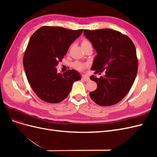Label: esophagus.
<instances>
[{"mask_svg": "<svg viewBox=\"0 0 157 157\" xmlns=\"http://www.w3.org/2000/svg\"><path fill=\"white\" fill-rule=\"evenodd\" d=\"M81 80H83V81H85V82H88L90 80V78L88 77H87L86 75H82V77H81Z\"/></svg>", "mask_w": 157, "mask_h": 157, "instance_id": "obj_1", "label": "esophagus"}]
</instances>
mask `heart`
Listing matches in <instances>:
<instances>
[{"mask_svg": "<svg viewBox=\"0 0 157 157\" xmlns=\"http://www.w3.org/2000/svg\"><path fill=\"white\" fill-rule=\"evenodd\" d=\"M90 44L91 43H90V41H88L86 39H84V40H82V41L81 42V46H82V47H83V46H85ZM73 67L76 69L81 71L86 67V65L82 63H80V62H75L73 63Z\"/></svg>", "mask_w": 157, "mask_h": 157, "instance_id": "1", "label": "heart"}]
</instances>
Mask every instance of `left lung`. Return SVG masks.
Wrapping results in <instances>:
<instances>
[{"mask_svg": "<svg viewBox=\"0 0 157 157\" xmlns=\"http://www.w3.org/2000/svg\"><path fill=\"white\" fill-rule=\"evenodd\" d=\"M84 33L98 54L91 69L96 71L95 74L105 70V75L99 78L90 77L98 88L90 96L99 105H115L126 96L134 82L138 64L136 47L129 37L115 30L85 29Z\"/></svg>", "mask_w": 157, "mask_h": 157, "instance_id": "8db88e82", "label": "left lung"}]
</instances>
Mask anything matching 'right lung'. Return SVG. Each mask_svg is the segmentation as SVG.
I'll list each match as a JSON object with an SVG mask.
<instances>
[{"instance_id": "add662e5", "label": "right lung", "mask_w": 157, "mask_h": 157, "mask_svg": "<svg viewBox=\"0 0 157 157\" xmlns=\"http://www.w3.org/2000/svg\"><path fill=\"white\" fill-rule=\"evenodd\" d=\"M82 31L43 26L30 38L23 63L28 82L42 100L50 103L62 101L69 95L73 83L81 78L73 69L58 73L56 67Z\"/></svg>"}]
</instances>
